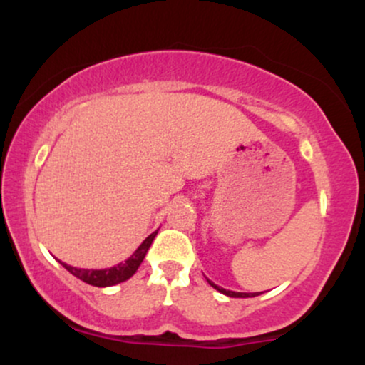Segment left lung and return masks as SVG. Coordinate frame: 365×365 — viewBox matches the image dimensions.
Instances as JSON below:
<instances>
[{"instance_id": "left-lung-1", "label": "left lung", "mask_w": 365, "mask_h": 365, "mask_svg": "<svg viewBox=\"0 0 365 365\" xmlns=\"http://www.w3.org/2000/svg\"><path fill=\"white\" fill-rule=\"evenodd\" d=\"M209 282V279H207ZM209 284H211L212 288H216L217 292H221L223 293V295H228V297H233V299H247V297H255V295H259V293H242V292H232V290H225V288H220L217 287V284H215L212 282H209Z\"/></svg>"}]
</instances>
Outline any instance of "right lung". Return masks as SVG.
Instances as JSON below:
<instances>
[{"instance_id": "right-lung-1", "label": "right lung", "mask_w": 365, "mask_h": 365, "mask_svg": "<svg viewBox=\"0 0 365 365\" xmlns=\"http://www.w3.org/2000/svg\"><path fill=\"white\" fill-rule=\"evenodd\" d=\"M158 235V232L150 233L144 242L139 245V249L135 250L125 262H120L118 266L110 267V269H78V267L68 266V264L61 262V266L66 271H70L73 276H77L82 282L92 284V287H113V284H118L127 282L128 278H132L135 274V271L139 269V266L144 261L145 254H148L150 244H153L154 237Z\"/></svg>"}]
</instances>
